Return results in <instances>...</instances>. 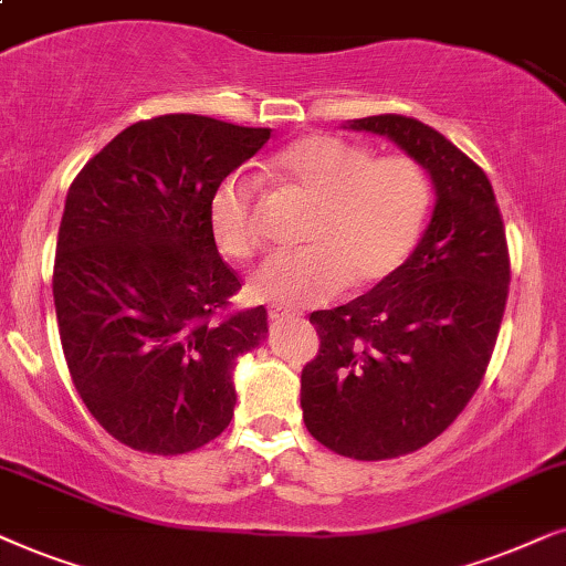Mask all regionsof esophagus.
Wrapping results in <instances>:
<instances>
[{"label":"esophagus","mask_w":566,"mask_h":566,"mask_svg":"<svg viewBox=\"0 0 566 566\" xmlns=\"http://www.w3.org/2000/svg\"><path fill=\"white\" fill-rule=\"evenodd\" d=\"M269 318H271V321H284V318H295V313L284 311V307H269Z\"/></svg>","instance_id":"34e87169"}]
</instances>
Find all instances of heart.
Here are the masks:
<instances>
[{
    "instance_id": "heart-1",
    "label": "heart",
    "mask_w": 566,
    "mask_h": 566,
    "mask_svg": "<svg viewBox=\"0 0 566 566\" xmlns=\"http://www.w3.org/2000/svg\"><path fill=\"white\" fill-rule=\"evenodd\" d=\"M266 176L311 201L295 251L271 253L248 276L261 303L305 307L346 284L367 290L386 282L417 248L429 212V180L406 155L375 157L331 134L292 142L266 165ZM214 245L232 261L259 251L255 184L230 172L209 199Z\"/></svg>"
}]
</instances>
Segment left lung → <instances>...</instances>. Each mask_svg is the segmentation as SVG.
<instances>
[{
  "instance_id": "left-lung-1",
  "label": "left lung",
  "mask_w": 566,
  "mask_h": 566,
  "mask_svg": "<svg viewBox=\"0 0 566 566\" xmlns=\"http://www.w3.org/2000/svg\"><path fill=\"white\" fill-rule=\"evenodd\" d=\"M346 129L388 137L437 196L394 276L311 313L321 349L300 378L307 432L338 455L386 461L446 432L481 386L507 303V240L486 172L432 126L382 113Z\"/></svg>"
}]
</instances>
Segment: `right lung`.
<instances>
[{
    "mask_svg": "<svg viewBox=\"0 0 566 566\" xmlns=\"http://www.w3.org/2000/svg\"><path fill=\"white\" fill-rule=\"evenodd\" d=\"M271 129L196 113L139 120L74 178L59 224V336L87 411L142 453L207 446L235 409L238 357L266 307L230 313L240 279L217 251L209 199Z\"/></svg>",
    "mask_w": 566,
    "mask_h": 566,
    "instance_id": "right-lung-1",
    "label": "right lung"
}]
</instances>
